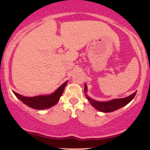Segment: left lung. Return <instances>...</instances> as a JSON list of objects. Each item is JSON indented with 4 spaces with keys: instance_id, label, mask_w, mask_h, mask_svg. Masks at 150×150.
<instances>
[{
    "instance_id": "obj_1",
    "label": "left lung",
    "mask_w": 150,
    "mask_h": 150,
    "mask_svg": "<svg viewBox=\"0 0 150 150\" xmlns=\"http://www.w3.org/2000/svg\"><path fill=\"white\" fill-rule=\"evenodd\" d=\"M87 91V85H85V92ZM136 92H134L131 95L128 96V97L125 98H122V99H113V100L105 101V102H100V101H97L95 100H93L88 96L86 95V97L88 99L90 102L91 105L94 106L96 109L98 111H101V112L108 113V112H112V111H116V110L118 109V108L123 107V106H125L128 104L130 101L132 100L134 97H135Z\"/></svg>"
}]
</instances>
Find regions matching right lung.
<instances>
[{"label": "right lung", "instance_id": "right-lung-1", "mask_svg": "<svg viewBox=\"0 0 150 150\" xmlns=\"http://www.w3.org/2000/svg\"><path fill=\"white\" fill-rule=\"evenodd\" d=\"M68 81L64 82L63 85L58 87L57 90L53 94H49V95L45 96H37L34 97H27L25 96H22L21 94H19L18 93L14 92L15 95L20 99L24 104L27 105L30 107L32 108H35L38 110H42L51 107L56 104L59 100L60 97L63 94V91H64L65 87Z\"/></svg>", "mask_w": 150, "mask_h": 150}]
</instances>
